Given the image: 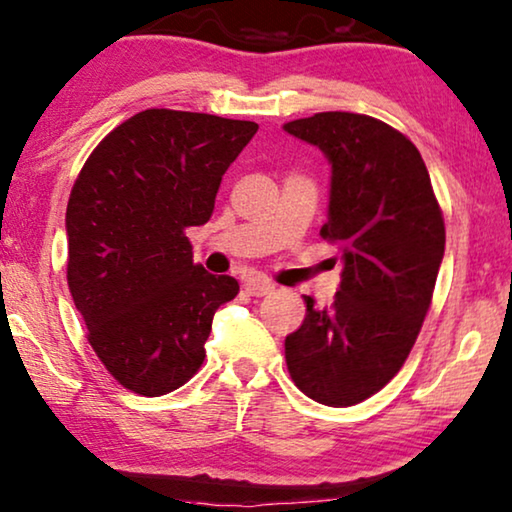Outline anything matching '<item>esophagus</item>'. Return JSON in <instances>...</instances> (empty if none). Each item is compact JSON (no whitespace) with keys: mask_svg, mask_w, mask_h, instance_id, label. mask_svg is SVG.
Returning a JSON list of instances; mask_svg holds the SVG:
<instances>
[{"mask_svg":"<svg viewBox=\"0 0 512 512\" xmlns=\"http://www.w3.org/2000/svg\"><path fill=\"white\" fill-rule=\"evenodd\" d=\"M243 290H246L250 297H266V294H271L276 287L264 278H250L246 280V285H243Z\"/></svg>","mask_w":512,"mask_h":512,"instance_id":"34e87169","label":"esophagus"}]
</instances>
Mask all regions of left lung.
Masks as SVG:
<instances>
[{
    "label": "left lung",
    "instance_id": "obj_1",
    "mask_svg": "<svg viewBox=\"0 0 512 512\" xmlns=\"http://www.w3.org/2000/svg\"><path fill=\"white\" fill-rule=\"evenodd\" d=\"M285 132L331 164L320 229L341 250L334 304L315 308L285 338L287 371L306 397L345 408L390 383L413 350L445 253V225L420 150L383 120L327 111Z\"/></svg>",
    "mask_w": 512,
    "mask_h": 512
}]
</instances>
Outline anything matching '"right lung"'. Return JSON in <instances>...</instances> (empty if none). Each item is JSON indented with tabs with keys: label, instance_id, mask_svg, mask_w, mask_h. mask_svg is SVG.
I'll return each instance as SVG.
<instances>
[{
	"label": "right lung",
	"instance_id": "right-lung-1",
	"mask_svg": "<svg viewBox=\"0 0 512 512\" xmlns=\"http://www.w3.org/2000/svg\"><path fill=\"white\" fill-rule=\"evenodd\" d=\"M257 122L148 109L106 134L67 204V283L106 371L143 397L185 385L204 364L232 276L192 262L185 229L213 215L222 176Z\"/></svg>",
	"mask_w": 512,
	"mask_h": 512
}]
</instances>
